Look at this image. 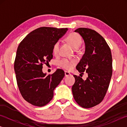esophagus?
Here are the masks:
<instances>
[{
    "label": "esophagus",
    "mask_w": 127,
    "mask_h": 127,
    "mask_svg": "<svg viewBox=\"0 0 127 127\" xmlns=\"http://www.w3.org/2000/svg\"><path fill=\"white\" fill-rule=\"evenodd\" d=\"M69 75H70V73L68 72H66V71H65V76L66 77V76H68Z\"/></svg>",
    "instance_id": "obj_1"
}]
</instances>
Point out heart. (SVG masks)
Wrapping results in <instances>:
<instances>
[{
  "instance_id": "obj_1",
  "label": "heart",
  "mask_w": 127,
  "mask_h": 127,
  "mask_svg": "<svg viewBox=\"0 0 127 127\" xmlns=\"http://www.w3.org/2000/svg\"><path fill=\"white\" fill-rule=\"evenodd\" d=\"M66 41L74 49H77L81 46L82 43V39L81 36L77 33L73 32L69 34L66 37ZM60 48V42L57 41L54 43L53 47V53L54 55H57L59 52ZM76 64V60H68L64 58L59 62V66L65 70H69Z\"/></svg>"
}]
</instances>
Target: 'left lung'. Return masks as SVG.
Here are the masks:
<instances>
[{
    "label": "left lung",
    "mask_w": 127,
    "mask_h": 127,
    "mask_svg": "<svg viewBox=\"0 0 127 127\" xmlns=\"http://www.w3.org/2000/svg\"><path fill=\"white\" fill-rule=\"evenodd\" d=\"M84 39L86 51L76 69L80 74L88 77L84 80L74 75L75 83L72 90L73 98L79 105L90 108L103 99L112 76V57L110 48L104 38L91 29L80 28L74 31Z\"/></svg>",
    "instance_id": "1"
}]
</instances>
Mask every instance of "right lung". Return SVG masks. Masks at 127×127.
Listing matches in <instances>:
<instances>
[{
	"instance_id": "right-lung-1",
	"label": "right lung",
	"mask_w": 127,
	"mask_h": 127,
	"mask_svg": "<svg viewBox=\"0 0 127 127\" xmlns=\"http://www.w3.org/2000/svg\"><path fill=\"white\" fill-rule=\"evenodd\" d=\"M67 28L40 27L28 34L17 48L14 70L20 93L26 101L43 106L53 98L54 90L65 76L62 69L54 73H43V65L53 57L54 43Z\"/></svg>"
}]
</instances>
